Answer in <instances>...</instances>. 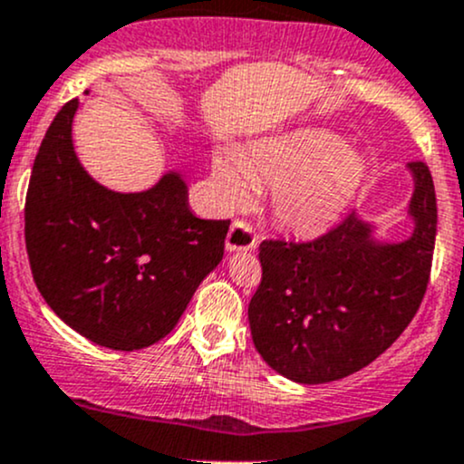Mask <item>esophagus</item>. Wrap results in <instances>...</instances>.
Listing matches in <instances>:
<instances>
[{
  "label": "esophagus",
  "mask_w": 464,
  "mask_h": 464,
  "mask_svg": "<svg viewBox=\"0 0 464 464\" xmlns=\"http://www.w3.org/2000/svg\"><path fill=\"white\" fill-rule=\"evenodd\" d=\"M257 246V236L253 231V224L246 219H236L227 233L228 251H251Z\"/></svg>",
  "instance_id": "1"
}]
</instances>
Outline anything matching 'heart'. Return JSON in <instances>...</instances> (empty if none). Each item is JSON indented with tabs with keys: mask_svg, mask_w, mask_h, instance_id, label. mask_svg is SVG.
Instances as JSON below:
<instances>
[{
	"mask_svg": "<svg viewBox=\"0 0 464 464\" xmlns=\"http://www.w3.org/2000/svg\"><path fill=\"white\" fill-rule=\"evenodd\" d=\"M364 178L362 155L320 129L260 140L237 155L222 150L213 160V188L222 207L246 199L251 184L266 187L277 222L302 236L329 228L347 211Z\"/></svg>",
	"mask_w": 464,
	"mask_h": 464,
	"instance_id": "obj_1",
	"label": "heart"
}]
</instances>
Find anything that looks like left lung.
Listing matches in <instances>:
<instances>
[{"instance_id":"8db88e82","label":"left lung","mask_w":464,"mask_h":464,"mask_svg":"<svg viewBox=\"0 0 464 464\" xmlns=\"http://www.w3.org/2000/svg\"><path fill=\"white\" fill-rule=\"evenodd\" d=\"M416 231L375 245L353 213L315 240H262V280L248 302L253 344L271 369L302 384L347 378L400 338L427 294L438 207L431 170L409 162Z\"/></svg>"}]
</instances>
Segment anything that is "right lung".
Masks as SVG:
<instances>
[{
    "instance_id": "1",
    "label": "right lung",
    "mask_w": 464,
    "mask_h": 464,
    "mask_svg": "<svg viewBox=\"0 0 464 464\" xmlns=\"http://www.w3.org/2000/svg\"><path fill=\"white\" fill-rule=\"evenodd\" d=\"M66 102L44 135L28 182L24 237L46 304L91 343L144 349L173 331L199 282L219 265L231 219L188 211L169 173L144 193H115L82 169Z\"/></svg>"
}]
</instances>
